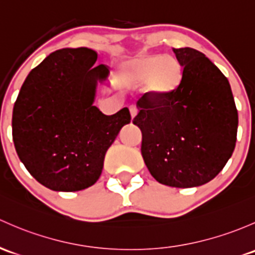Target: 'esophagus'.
Returning <instances> with one entry per match:
<instances>
[{"label": "esophagus", "instance_id": "esophagus-1", "mask_svg": "<svg viewBox=\"0 0 255 255\" xmlns=\"http://www.w3.org/2000/svg\"><path fill=\"white\" fill-rule=\"evenodd\" d=\"M129 111H130V116H132V119H134L136 116V114H138V109H136V106L132 105L129 106Z\"/></svg>", "mask_w": 255, "mask_h": 255}]
</instances>
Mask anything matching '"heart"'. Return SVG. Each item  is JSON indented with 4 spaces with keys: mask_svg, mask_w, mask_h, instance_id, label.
Wrapping results in <instances>:
<instances>
[{
    "mask_svg": "<svg viewBox=\"0 0 255 255\" xmlns=\"http://www.w3.org/2000/svg\"><path fill=\"white\" fill-rule=\"evenodd\" d=\"M181 64L171 55H143L128 66L130 79L136 84L145 83L156 95H166L177 87L181 77Z\"/></svg>",
    "mask_w": 255,
    "mask_h": 255,
    "instance_id": "obj_1",
    "label": "heart"
}]
</instances>
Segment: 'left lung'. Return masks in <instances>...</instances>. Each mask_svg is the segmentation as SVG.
<instances>
[{"label":"left lung","instance_id":"8db88e82","mask_svg":"<svg viewBox=\"0 0 255 255\" xmlns=\"http://www.w3.org/2000/svg\"><path fill=\"white\" fill-rule=\"evenodd\" d=\"M181 78L166 95L138 100L133 123L141 130V155L159 183L191 188L219 175L236 146L238 114L226 77L204 53L173 49Z\"/></svg>","mask_w":255,"mask_h":255}]
</instances>
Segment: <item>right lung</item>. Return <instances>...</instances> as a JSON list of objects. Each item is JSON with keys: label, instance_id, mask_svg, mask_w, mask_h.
Masks as SVG:
<instances>
[{"label": "right lung", "instance_id": "obj_1", "mask_svg": "<svg viewBox=\"0 0 255 255\" xmlns=\"http://www.w3.org/2000/svg\"><path fill=\"white\" fill-rule=\"evenodd\" d=\"M92 49H62L31 69L13 107L12 136L20 161L39 183L56 192L93 186L107 149L130 122L123 107L106 116L94 106L98 82L109 76L94 66Z\"/></svg>", "mask_w": 255, "mask_h": 255}]
</instances>
